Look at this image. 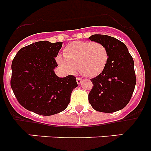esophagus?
<instances>
[{
  "label": "esophagus",
  "mask_w": 151,
  "mask_h": 151,
  "mask_svg": "<svg viewBox=\"0 0 151 151\" xmlns=\"http://www.w3.org/2000/svg\"><path fill=\"white\" fill-rule=\"evenodd\" d=\"M82 79L81 78H76V82H77V83H78V84L81 83V82H82Z\"/></svg>",
  "instance_id": "34e87169"
}]
</instances>
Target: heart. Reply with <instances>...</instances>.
<instances>
[{
	"label": "heart",
	"mask_w": 151,
	"mask_h": 151,
	"mask_svg": "<svg viewBox=\"0 0 151 151\" xmlns=\"http://www.w3.org/2000/svg\"><path fill=\"white\" fill-rule=\"evenodd\" d=\"M64 58L59 57L57 60L69 73L76 69L85 77H95L101 74L109 58L106 47L100 42L76 41L66 47L63 51Z\"/></svg>",
	"instance_id": "1"
}]
</instances>
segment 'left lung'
<instances>
[{
  "label": "left lung",
  "instance_id": "left-lung-1",
  "mask_svg": "<svg viewBox=\"0 0 151 151\" xmlns=\"http://www.w3.org/2000/svg\"><path fill=\"white\" fill-rule=\"evenodd\" d=\"M88 38L103 44L109 53L104 71L91 79L93 87L88 94L89 104L102 113L122 110L129 104L135 87L132 57L122 41L111 36L93 35Z\"/></svg>",
  "mask_w": 151,
  "mask_h": 151
}]
</instances>
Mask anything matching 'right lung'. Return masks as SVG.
I'll return each instance as SVG.
<instances>
[{"instance_id":"obj_1","label":"right lung","mask_w":151,"mask_h":151,"mask_svg":"<svg viewBox=\"0 0 151 151\" xmlns=\"http://www.w3.org/2000/svg\"><path fill=\"white\" fill-rule=\"evenodd\" d=\"M62 42L41 41L19 50L12 62L10 86L18 102L25 109L42 116L63 111L71 93L78 86L76 78L57 76L55 57Z\"/></svg>"}]
</instances>
